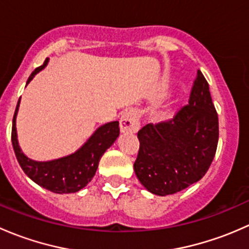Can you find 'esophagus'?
Returning a JSON list of instances; mask_svg holds the SVG:
<instances>
[{"label":"esophagus","instance_id":"obj_1","mask_svg":"<svg viewBox=\"0 0 249 249\" xmlns=\"http://www.w3.org/2000/svg\"><path fill=\"white\" fill-rule=\"evenodd\" d=\"M140 129L139 117L135 110H126L120 118V130L122 132H136Z\"/></svg>","mask_w":249,"mask_h":249}]
</instances>
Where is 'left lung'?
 <instances>
[{
    "instance_id": "left-lung-1",
    "label": "left lung",
    "mask_w": 249,
    "mask_h": 249,
    "mask_svg": "<svg viewBox=\"0 0 249 249\" xmlns=\"http://www.w3.org/2000/svg\"><path fill=\"white\" fill-rule=\"evenodd\" d=\"M137 137L140 150L134 170L148 192L166 196L201 179L212 164L219 137L218 114L201 71L189 104L169 122L143 126Z\"/></svg>"
}]
</instances>
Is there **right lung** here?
Instances as JSON below:
<instances>
[{
	"label": "right lung",
	"instance_id": "right-lung-1",
	"mask_svg": "<svg viewBox=\"0 0 249 249\" xmlns=\"http://www.w3.org/2000/svg\"><path fill=\"white\" fill-rule=\"evenodd\" d=\"M48 61L49 59H46L42 66L37 67L32 72L27 79L26 85L47 66ZM19 105L20 99L13 117L12 144L22 171L35 183L56 194H69L83 189L95 176L104 153L119 136V122H110L100 126L73 154L50 161H35L21 152L18 143L16 122Z\"/></svg>",
	"mask_w": 249,
	"mask_h": 249
}]
</instances>
